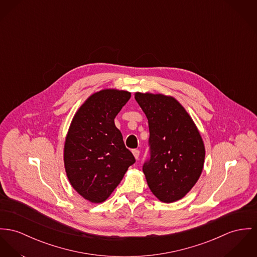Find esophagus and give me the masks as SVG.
Masks as SVG:
<instances>
[{
  "label": "esophagus",
  "mask_w": 257,
  "mask_h": 257,
  "mask_svg": "<svg viewBox=\"0 0 257 257\" xmlns=\"http://www.w3.org/2000/svg\"><path fill=\"white\" fill-rule=\"evenodd\" d=\"M132 153H133V155H134V157L136 159H138L139 157H140V151L139 150H133L132 151Z\"/></svg>",
  "instance_id": "obj_1"
}]
</instances>
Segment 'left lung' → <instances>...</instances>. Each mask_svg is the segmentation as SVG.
Wrapping results in <instances>:
<instances>
[{"label": "left lung", "instance_id": "1", "mask_svg": "<svg viewBox=\"0 0 257 257\" xmlns=\"http://www.w3.org/2000/svg\"><path fill=\"white\" fill-rule=\"evenodd\" d=\"M149 121L150 157L143 165L148 185L163 202L186 196L201 174L204 146L193 119L172 97L136 93Z\"/></svg>", "mask_w": 257, "mask_h": 257}]
</instances>
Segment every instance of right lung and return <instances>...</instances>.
<instances>
[{
	"label": "right lung",
	"mask_w": 257,
	"mask_h": 257,
	"mask_svg": "<svg viewBox=\"0 0 257 257\" xmlns=\"http://www.w3.org/2000/svg\"><path fill=\"white\" fill-rule=\"evenodd\" d=\"M130 98L126 91H99L82 104L71 122L64 145L65 171L76 192L91 202L108 198L136 161L114 124Z\"/></svg>",
	"instance_id": "right-lung-1"
}]
</instances>
